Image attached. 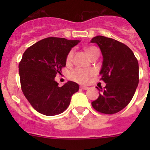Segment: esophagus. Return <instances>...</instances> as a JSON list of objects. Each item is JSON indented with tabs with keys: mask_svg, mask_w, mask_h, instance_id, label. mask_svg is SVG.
I'll return each instance as SVG.
<instances>
[{
	"mask_svg": "<svg viewBox=\"0 0 150 150\" xmlns=\"http://www.w3.org/2000/svg\"><path fill=\"white\" fill-rule=\"evenodd\" d=\"M81 88L83 89V90H87L88 88L86 87V86H81Z\"/></svg>",
	"mask_w": 150,
	"mask_h": 150,
	"instance_id": "1",
	"label": "esophagus"
}]
</instances>
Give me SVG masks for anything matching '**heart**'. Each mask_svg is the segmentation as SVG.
<instances>
[{
    "mask_svg": "<svg viewBox=\"0 0 150 150\" xmlns=\"http://www.w3.org/2000/svg\"><path fill=\"white\" fill-rule=\"evenodd\" d=\"M86 51L88 54L91 58H93L94 56L99 55V50L97 47L93 46H86L85 48ZM74 56V49H71L68 52L66 57V62L67 64H70L73 59ZM95 74V72L92 69H83L81 67L74 68L73 69L69 72V77L71 80L78 82L79 83L86 84L90 80L91 77L93 76Z\"/></svg>",
    "mask_w": 150,
    "mask_h": 150,
    "instance_id": "obj_1",
    "label": "heart"
}]
</instances>
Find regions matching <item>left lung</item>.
Here are the masks:
<instances>
[{
    "label": "left lung",
    "mask_w": 150,
    "mask_h": 150,
    "mask_svg": "<svg viewBox=\"0 0 150 150\" xmlns=\"http://www.w3.org/2000/svg\"><path fill=\"white\" fill-rule=\"evenodd\" d=\"M100 48L103 62L100 71L106 86L99 89V96L91 102L99 112L112 115L125 108L139 84V63L131 48L115 39L96 36L91 40Z\"/></svg>",
    "instance_id": "1"
}]
</instances>
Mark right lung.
I'll return each instance as SVG.
<instances>
[{
  "label": "right lung",
  "mask_w": 150,
  "mask_h": 150,
  "mask_svg": "<svg viewBox=\"0 0 150 150\" xmlns=\"http://www.w3.org/2000/svg\"><path fill=\"white\" fill-rule=\"evenodd\" d=\"M79 40L49 37L29 47L19 64L20 83L32 107L41 114L53 116L62 113L72 95L79 90L78 83L68 81L62 87L55 81L66 65V57Z\"/></svg>",
  "instance_id": "add662e5"
}]
</instances>
